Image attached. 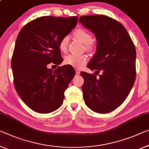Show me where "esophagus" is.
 Wrapping results in <instances>:
<instances>
[{"label": "esophagus", "instance_id": "esophagus-1", "mask_svg": "<svg viewBox=\"0 0 149 149\" xmlns=\"http://www.w3.org/2000/svg\"><path fill=\"white\" fill-rule=\"evenodd\" d=\"M75 74H76L77 75H79V74H80V72H79V70H75Z\"/></svg>", "mask_w": 149, "mask_h": 149}]
</instances>
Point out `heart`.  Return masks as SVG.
Listing matches in <instances>:
<instances>
[{
	"instance_id": "heart-1",
	"label": "heart",
	"mask_w": 149,
	"mask_h": 149,
	"mask_svg": "<svg viewBox=\"0 0 149 149\" xmlns=\"http://www.w3.org/2000/svg\"><path fill=\"white\" fill-rule=\"evenodd\" d=\"M74 35L76 38L86 45V49L88 51H90L94 48V43L92 42V36L87 30L82 28L77 29L74 32ZM69 38L68 35H65L62 37L59 42V48L60 51L63 52H65L68 49V47L69 44ZM88 61V57L87 55H72L70 54L65 57L64 63L66 65H70L73 68L80 69L86 65Z\"/></svg>"
}]
</instances>
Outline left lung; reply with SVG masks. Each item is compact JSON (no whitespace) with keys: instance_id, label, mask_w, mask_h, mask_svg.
<instances>
[{"instance_id":"8db88e82","label":"left lung","mask_w":149,"mask_h":149,"mask_svg":"<svg viewBox=\"0 0 149 149\" xmlns=\"http://www.w3.org/2000/svg\"><path fill=\"white\" fill-rule=\"evenodd\" d=\"M79 22L94 33L96 52L87 67L96 74L81 72L84 101L94 112L106 114L123 104L136 79V49L125 27L112 18L82 16Z\"/></svg>"}]
</instances>
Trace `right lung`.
<instances>
[{
	"label": "right lung",
	"mask_w": 149,
	"mask_h": 149,
	"mask_svg": "<svg viewBox=\"0 0 149 149\" xmlns=\"http://www.w3.org/2000/svg\"><path fill=\"white\" fill-rule=\"evenodd\" d=\"M78 17L45 16L33 20L18 35L11 67L16 91L26 105L39 113H50L62 105L64 92L75 74L73 67L53 71L49 63L62 61L59 42L76 26Z\"/></svg>",
	"instance_id": "obj_1"
}]
</instances>
